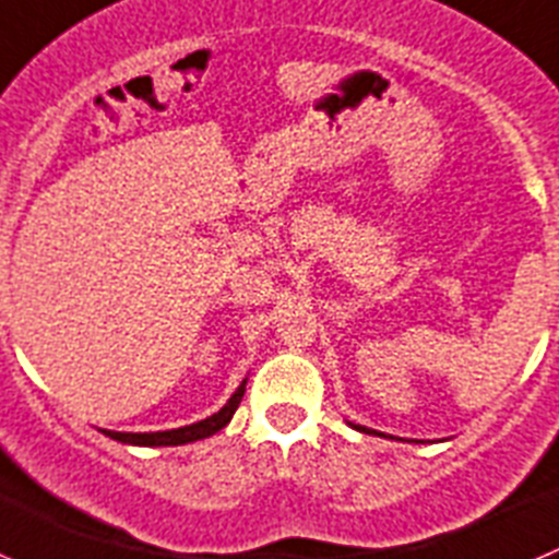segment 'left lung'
Here are the masks:
<instances>
[{"mask_svg": "<svg viewBox=\"0 0 559 559\" xmlns=\"http://www.w3.org/2000/svg\"><path fill=\"white\" fill-rule=\"evenodd\" d=\"M350 426H354L356 431H365V435H376V431H373V429H367V426H356V424H350Z\"/></svg>", "mask_w": 559, "mask_h": 559, "instance_id": "left-lung-1", "label": "left lung"}]
</instances>
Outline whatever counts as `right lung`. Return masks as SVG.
<instances>
[{
    "label": "right lung",
    "mask_w": 559,
    "mask_h": 559,
    "mask_svg": "<svg viewBox=\"0 0 559 559\" xmlns=\"http://www.w3.org/2000/svg\"><path fill=\"white\" fill-rule=\"evenodd\" d=\"M245 384H248V379L236 386V392L230 395L228 404H225L223 409L214 412V415L205 417V420H198V424H192V426H180V429H169V431H108V429H103V435H108L110 440L124 442V445H150V449H153V445H186V442L205 440V437L217 435L219 429H225V426L230 424V417H234L236 406H239V401H242V395H245Z\"/></svg>",
    "instance_id": "right-lung-1"
}]
</instances>
